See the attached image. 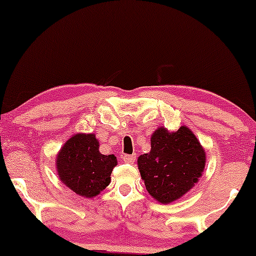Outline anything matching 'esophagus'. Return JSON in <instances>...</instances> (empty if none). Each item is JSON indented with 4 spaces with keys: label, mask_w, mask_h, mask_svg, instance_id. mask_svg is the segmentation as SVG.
<instances>
[{
    "label": "esophagus",
    "mask_w": 256,
    "mask_h": 256,
    "mask_svg": "<svg viewBox=\"0 0 256 256\" xmlns=\"http://www.w3.org/2000/svg\"><path fill=\"white\" fill-rule=\"evenodd\" d=\"M122 160L128 164H134V160H136V156H134V155H124V156H122Z\"/></svg>",
    "instance_id": "1"
}]
</instances>
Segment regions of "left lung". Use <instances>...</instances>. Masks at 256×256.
Instances as JSON below:
<instances>
[{
	"instance_id": "1",
	"label": "left lung",
	"mask_w": 256,
	"mask_h": 256,
	"mask_svg": "<svg viewBox=\"0 0 256 256\" xmlns=\"http://www.w3.org/2000/svg\"><path fill=\"white\" fill-rule=\"evenodd\" d=\"M150 142V152L138 158V170L150 196L171 204L198 182L206 165L204 149L186 126L174 132L158 128Z\"/></svg>"
}]
</instances>
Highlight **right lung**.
<instances>
[{
	"mask_svg": "<svg viewBox=\"0 0 256 256\" xmlns=\"http://www.w3.org/2000/svg\"><path fill=\"white\" fill-rule=\"evenodd\" d=\"M94 134H77L64 143L56 156L61 182L79 196L95 198L110 183V173L118 161L98 150Z\"/></svg>",
	"mask_w": 256,
	"mask_h": 256,
	"instance_id": "1",
	"label": "right lung"
}]
</instances>
